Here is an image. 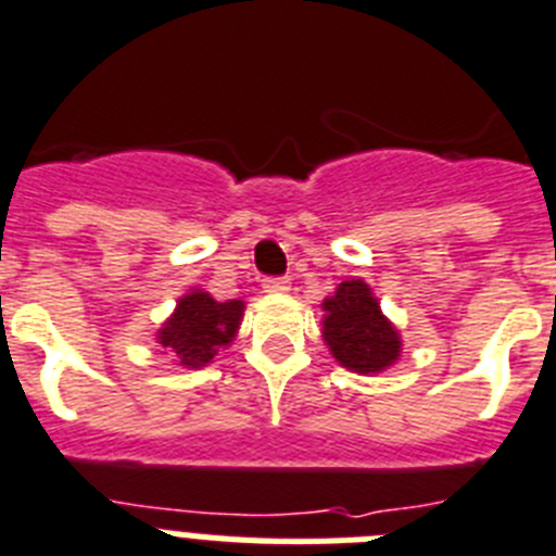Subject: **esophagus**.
<instances>
[{
  "label": "esophagus",
  "mask_w": 556,
  "mask_h": 556,
  "mask_svg": "<svg viewBox=\"0 0 556 556\" xmlns=\"http://www.w3.org/2000/svg\"><path fill=\"white\" fill-rule=\"evenodd\" d=\"M263 291L265 293L291 291V279H288V277H265L263 279Z\"/></svg>",
  "instance_id": "34e87169"
}]
</instances>
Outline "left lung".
Here are the masks:
<instances>
[{"instance_id": "left-lung-1", "label": "left lung", "mask_w": 556, "mask_h": 556, "mask_svg": "<svg viewBox=\"0 0 556 556\" xmlns=\"http://www.w3.org/2000/svg\"><path fill=\"white\" fill-rule=\"evenodd\" d=\"M325 341L332 358L361 375L392 366L400 355V336L380 313L369 285L350 279L325 302Z\"/></svg>"}]
</instances>
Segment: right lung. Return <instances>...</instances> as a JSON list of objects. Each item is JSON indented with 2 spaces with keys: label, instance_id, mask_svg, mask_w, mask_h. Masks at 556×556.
Instances as JSON below:
<instances>
[{
  "label": "right lung",
  "instance_id": "add662e5",
  "mask_svg": "<svg viewBox=\"0 0 556 556\" xmlns=\"http://www.w3.org/2000/svg\"><path fill=\"white\" fill-rule=\"evenodd\" d=\"M243 318V302H215L210 293L192 291L178 302L173 318L159 330V344L178 358L181 366L210 364L235 332Z\"/></svg>",
  "mask_w": 556,
  "mask_h": 556
}]
</instances>
